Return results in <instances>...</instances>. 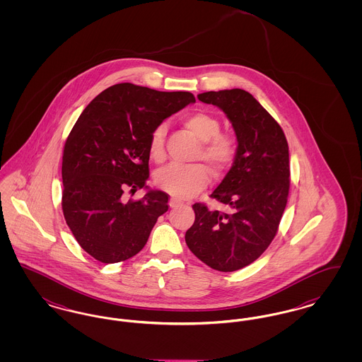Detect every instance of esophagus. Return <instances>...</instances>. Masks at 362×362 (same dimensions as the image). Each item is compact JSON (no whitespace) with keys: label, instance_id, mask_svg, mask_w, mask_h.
I'll return each instance as SVG.
<instances>
[{"label":"esophagus","instance_id":"obj_1","mask_svg":"<svg viewBox=\"0 0 362 362\" xmlns=\"http://www.w3.org/2000/svg\"><path fill=\"white\" fill-rule=\"evenodd\" d=\"M185 204L182 202V201H179L177 198H170V207H173V209H175V207H180L183 206Z\"/></svg>","mask_w":362,"mask_h":362}]
</instances>
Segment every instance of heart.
I'll return each instance as SVG.
<instances>
[{
  "instance_id": "b5f03b06",
  "label": "heart",
  "mask_w": 362,
  "mask_h": 362,
  "mask_svg": "<svg viewBox=\"0 0 362 362\" xmlns=\"http://www.w3.org/2000/svg\"><path fill=\"white\" fill-rule=\"evenodd\" d=\"M183 126L201 142L197 158H202L214 173L226 171L235 156L236 145L233 138L220 133V121L207 112H194L183 118ZM165 130L156 127L149 139V153L156 163L165 158L164 148ZM156 185L179 198H189L205 189L210 180L209 171L204 165H170L156 173Z\"/></svg>"
}]
</instances>
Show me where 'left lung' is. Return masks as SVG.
<instances>
[{"label": "left lung", "instance_id": "8db88e82", "mask_svg": "<svg viewBox=\"0 0 362 362\" xmlns=\"http://www.w3.org/2000/svg\"><path fill=\"white\" fill-rule=\"evenodd\" d=\"M198 99L224 111L238 146L230 170L211 192L226 211L194 204L186 243L209 267L236 272L257 260L276 236L291 185L289 146L281 126L247 90H210Z\"/></svg>", "mask_w": 362, "mask_h": 362}]
</instances>
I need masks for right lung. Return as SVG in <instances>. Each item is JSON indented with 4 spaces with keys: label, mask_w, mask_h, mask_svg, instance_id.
I'll return each instance as SVG.
<instances>
[{
    "label": "right lung",
    "mask_w": 362,
    "mask_h": 362,
    "mask_svg": "<svg viewBox=\"0 0 362 362\" xmlns=\"http://www.w3.org/2000/svg\"><path fill=\"white\" fill-rule=\"evenodd\" d=\"M195 103L189 92L130 83L104 89L81 112L62 156V210L81 248L102 263L134 257L146 244L168 195L149 189V139L164 119ZM145 188L139 202L122 194Z\"/></svg>",
    "instance_id": "add662e5"
}]
</instances>
